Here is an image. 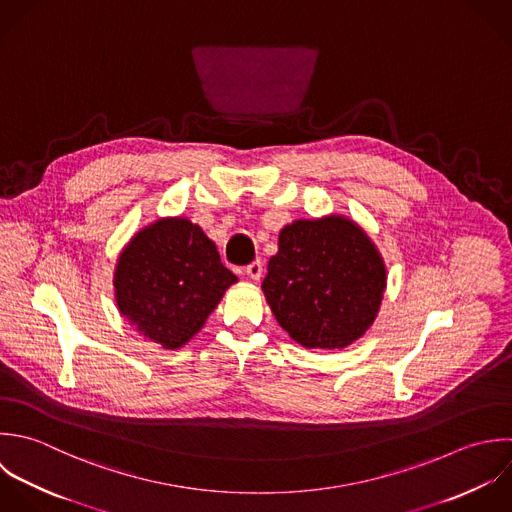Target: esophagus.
I'll return each instance as SVG.
<instances>
[{
  "instance_id": "esophagus-1",
  "label": "esophagus",
  "mask_w": 512,
  "mask_h": 512,
  "mask_svg": "<svg viewBox=\"0 0 512 512\" xmlns=\"http://www.w3.org/2000/svg\"><path fill=\"white\" fill-rule=\"evenodd\" d=\"M245 273H247L253 281H259L261 275H263V263H261L259 259L253 261V263H249V265L245 267Z\"/></svg>"
}]
</instances>
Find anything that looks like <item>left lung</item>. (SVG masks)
Segmentation results:
<instances>
[{"mask_svg":"<svg viewBox=\"0 0 512 512\" xmlns=\"http://www.w3.org/2000/svg\"><path fill=\"white\" fill-rule=\"evenodd\" d=\"M261 289L293 341L305 349H345L375 323L387 267L353 219H297L281 229Z\"/></svg>","mask_w":512,"mask_h":512,"instance_id":"obj_1","label":"left lung"}]
</instances>
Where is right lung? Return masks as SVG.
Returning <instances> with one entry per match:
<instances>
[{
    "label": "right lung",
    "mask_w": 512,
    "mask_h": 512,
    "mask_svg": "<svg viewBox=\"0 0 512 512\" xmlns=\"http://www.w3.org/2000/svg\"><path fill=\"white\" fill-rule=\"evenodd\" d=\"M237 277L215 243L187 217H161L119 253L113 287L119 313L145 339L181 349L205 325Z\"/></svg>",
    "instance_id": "add662e5"
}]
</instances>
